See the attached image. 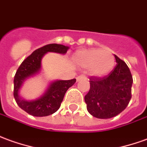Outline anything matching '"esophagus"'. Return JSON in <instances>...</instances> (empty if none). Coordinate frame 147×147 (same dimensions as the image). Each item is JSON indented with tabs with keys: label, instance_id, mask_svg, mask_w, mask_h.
I'll return each instance as SVG.
<instances>
[{
	"label": "esophagus",
	"instance_id": "obj_1",
	"mask_svg": "<svg viewBox=\"0 0 147 147\" xmlns=\"http://www.w3.org/2000/svg\"><path fill=\"white\" fill-rule=\"evenodd\" d=\"M84 79H86V76H84V75H81V76H77L76 80L77 81H80L81 80H84Z\"/></svg>",
	"mask_w": 147,
	"mask_h": 147
}]
</instances>
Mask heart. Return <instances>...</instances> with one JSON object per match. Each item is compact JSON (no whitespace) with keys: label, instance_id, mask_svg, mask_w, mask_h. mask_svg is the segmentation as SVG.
<instances>
[{"label":"heart","instance_id":"b5f03b06","mask_svg":"<svg viewBox=\"0 0 147 147\" xmlns=\"http://www.w3.org/2000/svg\"><path fill=\"white\" fill-rule=\"evenodd\" d=\"M79 66L88 68L93 76H104L109 74L115 65V57L108 51L88 49L77 52L73 57Z\"/></svg>","mask_w":147,"mask_h":147}]
</instances>
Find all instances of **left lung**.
Instances as JSON below:
<instances>
[{"instance_id": "left-lung-1", "label": "left lung", "mask_w": 147, "mask_h": 147, "mask_svg": "<svg viewBox=\"0 0 147 147\" xmlns=\"http://www.w3.org/2000/svg\"><path fill=\"white\" fill-rule=\"evenodd\" d=\"M116 66L107 76L90 77L84 100L88 112L98 119H111L126 109L131 98L133 78L123 60L115 55Z\"/></svg>"}]
</instances>
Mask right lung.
<instances>
[{"label":"right lung","instance_id":"add662e5","mask_svg":"<svg viewBox=\"0 0 147 147\" xmlns=\"http://www.w3.org/2000/svg\"><path fill=\"white\" fill-rule=\"evenodd\" d=\"M69 47L57 44H50L35 50L21 63L14 76L13 95L17 105L31 115L36 117L48 116L58 111L67 89L76 80H56L50 84L41 97L32 101L24 100L19 95V90L24 80L37 74L41 68V59L47 52L65 54Z\"/></svg>","mask_w":147,"mask_h":147}]
</instances>
